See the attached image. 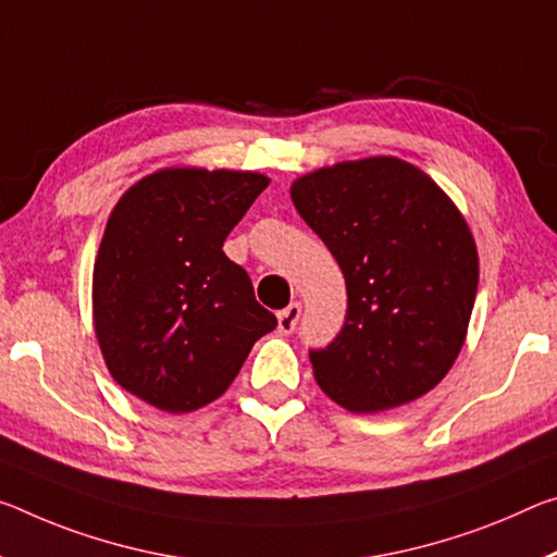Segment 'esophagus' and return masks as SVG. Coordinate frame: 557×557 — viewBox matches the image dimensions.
Here are the masks:
<instances>
[{"label": "esophagus", "instance_id": "obj_1", "mask_svg": "<svg viewBox=\"0 0 557 557\" xmlns=\"http://www.w3.org/2000/svg\"><path fill=\"white\" fill-rule=\"evenodd\" d=\"M299 314H302V305L299 302H293L289 307H285V310L277 312V332L280 334H293L295 326L299 322Z\"/></svg>", "mask_w": 557, "mask_h": 557}]
</instances>
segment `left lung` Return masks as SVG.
<instances>
[{
    "mask_svg": "<svg viewBox=\"0 0 557 557\" xmlns=\"http://www.w3.org/2000/svg\"><path fill=\"white\" fill-rule=\"evenodd\" d=\"M289 196L347 282L342 332L310 351L320 389L351 413L429 394L463 347L479 289V250L461 210L396 156L317 168Z\"/></svg>",
    "mask_w": 557,
    "mask_h": 557,
    "instance_id": "1",
    "label": "left lung"
}]
</instances>
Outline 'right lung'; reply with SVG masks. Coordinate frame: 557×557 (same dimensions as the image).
Wrapping results in <instances>:
<instances>
[{"label":"right lung","mask_w":557,"mask_h":557,"mask_svg":"<svg viewBox=\"0 0 557 557\" xmlns=\"http://www.w3.org/2000/svg\"><path fill=\"white\" fill-rule=\"evenodd\" d=\"M270 178L161 168L113 206L94 262V332L121 389L168 413L227 392L252 344L277 326L223 252Z\"/></svg>","instance_id":"obj_1"}]
</instances>
